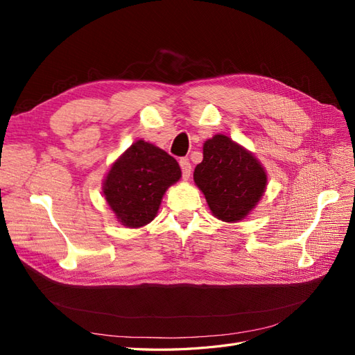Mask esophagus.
Listing matches in <instances>:
<instances>
[{
	"label": "esophagus",
	"instance_id": "esophagus-1",
	"mask_svg": "<svg viewBox=\"0 0 355 355\" xmlns=\"http://www.w3.org/2000/svg\"><path fill=\"white\" fill-rule=\"evenodd\" d=\"M179 166L182 168V178H184L185 180L189 179V176H191V163H189V159L188 158H180L179 159Z\"/></svg>",
	"mask_w": 355,
	"mask_h": 355
}]
</instances>
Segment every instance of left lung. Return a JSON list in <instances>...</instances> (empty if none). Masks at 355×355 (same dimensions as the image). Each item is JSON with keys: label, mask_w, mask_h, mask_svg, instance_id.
<instances>
[{"label": "left lung", "mask_w": 355, "mask_h": 355, "mask_svg": "<svg viewBox=\"0 0 355 355\" xmlns=\"http://www.w3.org/2000/svg\"><path fill=\"white\" fill-rule=\"evenodd\" d=\"M194 180L214 216L237 222L261 200L266 173L243 146L228 136L216 135L204 144L202 161L194 170Z\"/></svg>", "instance_id": "1"}]
</instances>
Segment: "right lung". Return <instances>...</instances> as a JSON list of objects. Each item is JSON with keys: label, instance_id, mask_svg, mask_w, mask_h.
Wrapping results in <instances>:
<instances>
[{"label": "right lung", "instance_id": "add662e5", "mask_svg": "<svg viewBox=\"0 0 355 355\" xmlns=\"http://www.w3.org/2000/svg\"><path fill=\"white\" fill-rule=\"evenodd\" d=\"M182 175L178 161L151 144L137 141L112 164L103 194L124 227L151 222L166 189Z\"/></svg>", "mask_w": 355, "mask_h": 355}]
</instances>
